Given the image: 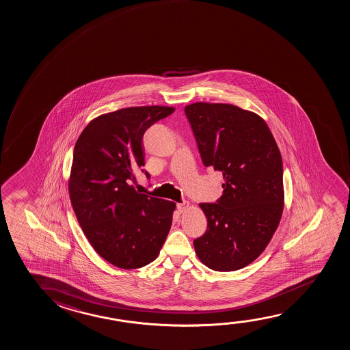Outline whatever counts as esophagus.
I'll list each match as a JSON object with an SVG mask.
<instances>
[{"mask_svg":"<svg viewBox=\"0 0 350 350\" xmlns=\"http://www.w3.org/2000/svg\"><path fill=\"white\" fill-rule=\"evenodd\" d=\"M189 207V202H182V203H178V211H179V213H183L187 208Z\"/></svg>","mask_w":350,"mask_h":350,"instance_id":"obj_1","label":"esophagus"}]
</instances>
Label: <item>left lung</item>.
<instances>
[{
	"label": "left lung",
	"instance_id": "obj_1",
	"mask_svg": "<svg viewBox=\"0 0 350 350\" xmlns=\"http://www.w3.org/2000/svg\"><path fill=\"white\" fill-rule=\"evenodd\" d=\"M203 165L223 173V196L201 203L207 230L198 258L219 272L243 269L264 252L284 207L283 161L272 132L253 111L226 103L185 107Z\"/></svg>",
	"mask_w": 350,
	"mask_h": 350
}]
</instances>
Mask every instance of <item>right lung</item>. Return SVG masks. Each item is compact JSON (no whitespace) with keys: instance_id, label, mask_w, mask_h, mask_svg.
Masks as SVG:
<instances>
[{"instance_id":"obj_1","label":"right lung","mask_w":350,"mask_h":350,"mask_svg":"<svg viewBox=\"0 0 350 350\" xmlns=\"http://www.w3.org/2000/svg\"><path fill=\"white\" fill-rule=\"evenodd\" d=\"M173 111L147 106L103 114L88 124L75 146L72 207L92 248L120 269L154 261L172 225L176 203L141 193L133 184L144 166V132Z\"/></svg>"}]
</instances>
